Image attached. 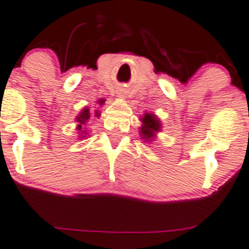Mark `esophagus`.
<instances>
[{
    "label": "esophagus",
    "mask_w": 249,
    "mask_h": 249,
    "mask_svg": "<svg viewBox=\"0 0 249 249\" xmlns=\"http://www.w3.org/2000/svg\"><path fill=\"white\" fill-rule=\"evenodd\" d=\"M120 96H123V97H124V93H123V94H120Z\"/></svg>",
    "instance_id": "obj_1"
}]
</instances>
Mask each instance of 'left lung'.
<instances>
[{
    "label": "left lung",
    "instance_id": "8db88e82",
    "mask_svg": "<svg viewBox=\"0 0 249 249\" xmlns=\"http://www.w3.org/2000/svg\"><path fill=\"white\" fill-rule=\"evenodd\" d=\"M140 119L142 123L140 126V138L146 142H152V140L156 139L157 132L162 130L161 120L153 113H143Z\"/></svg>",
    "mask_w": 249,
    "mask_h": 249
}]
</instances>
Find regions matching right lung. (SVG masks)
I'll use <instances>...</instances> for the list:
<instances>
[{
  "instance_id": "obj_1",
  "label": "right lung",
  "mask_w": 249,
  "mask_h": 249,
  "mask_svg": "<svg viewBox=\"0 0 249 249\" xmlns=\"http://www.w3.org/2000/svg\"><path fill=\"white\" fill-rule=\"evenodd\" d=\"M97 103H98L99 106H103V104L106 103V99H103V98L98 99V102H97ZM90 115H92V113H90L89 108H87V107H86V108H83L82 110L78 113L77 117H76V123H77L76 130H77L78 138H80V139L87 138L88 131L86 130L87 127H85V125H87V122L89 120ZM94 117H97V118L101 117V113H99L98 109H96V111H94Z\"/></svg>"
}]
</instances>
